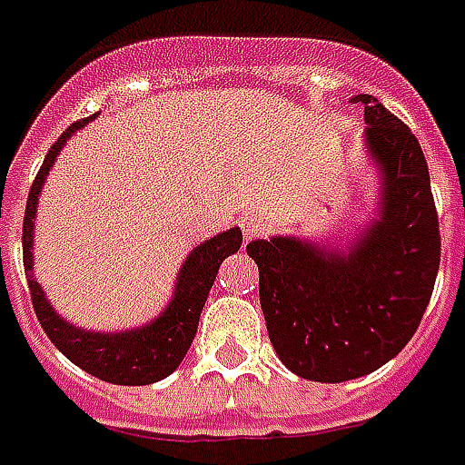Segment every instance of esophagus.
<instances>
[{"instance_id": "obj_1", "label": "esophagus", "mask_w": 465, "mask_h": 465, "mask_svg": "<svg viewBox=\"0 0 465 465\" xmlns=\"http://www.w3.org/2000/svg\"><path fill=\"white\" fill-rule=\"evenodd\" d=\"M263 222H259V219H253V216H246L242 222V232H243V239L249 242V239H256V236H262L263 233Z\"/></svg>"}]
</instances>
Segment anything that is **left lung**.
Segmentation results:
<instances>
[{
  "mask_svg": "<svg viewBox=\"0 0 465 465\" xmlns=\"http://www.w3.org/2000/svg\"><path fill=\"white\" fill-rule=\"evenodd\" d=\"M366 104V143L383 173L381 216L349 253L299 239H256L266 331L286 369L323 383L359 379L419 329L440 262L439 213L419 139L379 99Z\"/></svg>",
  "mask_w": 465,
  "mask_h": 465,
  "instance_id": "8db88e82",
  "label": "left lung"
}]
</instances>
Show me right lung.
<instances>
[{"label": "right lung", "instance_id": "add662e5", "mask_svg": "<svg viewBox=\"0 0 465 465\" xmlns=\"http://www.w3.org/2000/svg\"><path fill=\"white\" fill-rule=\"evenodd\" d=\"M92 119L94 116L74 122L52 143V149L46 153L45 163H42V169L35 176L32 189H29L25 226H22L26 283H29L36 319H39L42 329L49 336V341L54 343L66 359L76 363L79 369H84L86 373L106 381V383L146 386V383H153V381H162L163 376H169L186 356L219 266H222L226 256H232V253L242 249V232L229 229V232L203 242L202 246H196L186 256L172 303L163 309V313L156 322L124 333L82 331V329H74V326L62 322L45 299L42 286L35 282V273H32V232H35L36 202H39V192H42V183H45L49 166L54 163L56 153L62 152L66 139Z\"/></svg>", "mask_w": 465, "mask_h": 465}]
</instances>
